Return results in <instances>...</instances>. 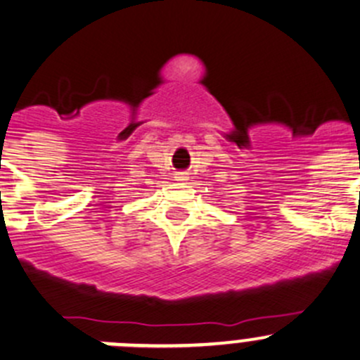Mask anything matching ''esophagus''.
<instances>
[{"instance_id":"34e87169","label":"esophagus","mask_w":360,"mask_h":360,"mask_svg":"<svg viewBox=\"0 0 360 360\" xmlns=\"http://www.w3.org/2000/svg\"><path fill=\"white\" fill-rule=\"evenodd\" d=\"M174 178H176V180H180V182H182V180H187V176L184 173H178Z\"/></svg>"}]
</instances>
